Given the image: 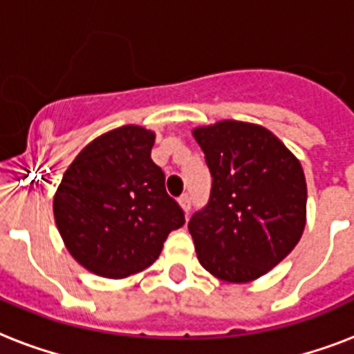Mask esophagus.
<instances>
[{"label": "esophagus", "mask_w": 354, "mask_h": 354, "mask_svg": "<svg viewBox=\"0 0 354 354\" xmlns=\"http://www.w3.org/2000/svg\"><path fill=\"white\" fill-rule=\"evenodd\" d=\"M178 202H180V205H182L185 213H189V211H191V194L189 193L182 194V196L178 198Z\"/></svg>", "instance_id": "1"}]
</instances>
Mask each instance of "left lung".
Returning <instances> with one entry per match:
<instances>
[{
    "mask_svg": "<svg viewBox=\"0 0 354 354\" xmlns=\"http://www.w3.org/2000/svg\"><path fill=\"white\" fill-rule=\"evenodd\" d=\"M193 133L213 178L207 204L189 221L200 264L230 283L257 279L301 239L307 209L301 165L257 124L221 121Z\"/></svg>",
    "mask_w": 354,
    "mask_h": 354,
    "instance_id": "obj_1",
    "label": "left lung"
}]
</instances>
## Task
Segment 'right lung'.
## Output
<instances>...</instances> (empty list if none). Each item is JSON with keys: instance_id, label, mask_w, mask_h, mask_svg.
<instances>
[{"instance_id": "1", "label": "right lung", "mask_w": 354, "mask_h": 354, "mask_svg": "<svg viewBox=\"0 0 354 354\" xmlns=\"http://www.w3.org/2000/svg\"><path fill=\"white\" fill-rule=\"evenodd\" d=\"M154 133L115 128L93 139L69 169L53 209L69 253L84 268L121 279L149 268L185 215L150 158Z\"/></svg>"}]
</instances>
